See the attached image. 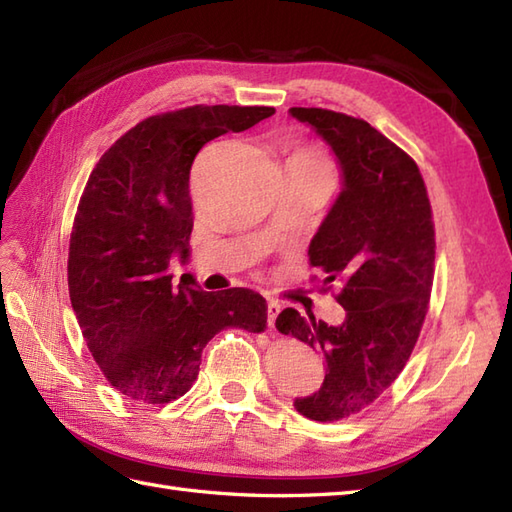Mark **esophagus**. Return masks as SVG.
Returning a JSON list of instances; mask_svg holds the SVG:
<instances>
[{"instance_id":"1","label":"esophagus","mask_w":512,"mask_h":512,"mask_svg":"<svg viewBox=\"0 0 512 512\" xmlns=\"http://www.w3.org/2000/svg\"><path fill=\"white\" fill-rule=\"evenodd\" d=\"M279 312H281V303L275 301V299H268V325H270V328H275V321L279 317Z\"/></svg>"}]
</instances>
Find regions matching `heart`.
I'll return each instance as SVG.
<instances>
[{
  "label": "heart",
  "mask_w": 512,
  "mask_h": 512,
  "mask_svg": "<svg viewBox=\"0 0 512 512\" xmlns=\"http://www.w3.org/2000/svg\"><path fill=\"white\" fill-rule=\"evenodd\" d=\"M288 167H314V169H328V165L319 158L310 154V151H297L295 156L290 158Z\"/></svg>",
  "instance_id": "heart-1"
}]
</instances>
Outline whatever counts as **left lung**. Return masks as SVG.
<instances>
[{
  "instance_id": "left-lung-1",
  "label": "left lung",
  "mask_w": 512,
  "mask_h": 512,
  "mask_svg": "<svg viewBox=\"0 0 512 512\" xmlns=\"http://www.w3.org/2000/svg\"><path fill=\"white\" fill-rule=\"evenodd\" d=\"M288 114L312 127L341 169V191L308 257L325 273L323 284L343 281L336 301L345 319L328 325L295 308L277 317L281 334L297 336L325 361L321 389L295 398V409L334 422L372 405L409 361L431 297L436 233L418 165L378 129L321 107Z\"/></svg>"
}]
</instances>
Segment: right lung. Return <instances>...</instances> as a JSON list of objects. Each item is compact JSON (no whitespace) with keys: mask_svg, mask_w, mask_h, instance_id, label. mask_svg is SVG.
<instances>
[{"mask_svg":"<svg viewBox=\"0 0 512 512\" xmlns=\"http://www.w3.org/2000/svg\"><path fill=\"white\" fill-rule=\"evenodd\" d=\"M273 114V107L195 105L151 116L90 173L70 237V301L94 361L129 400L180 398L217 332L266 328L259 292H204L191 275L176 286L169 266L191 257L189 173L198 151Z\"/></svg>","mask_w":512,"mask_h":512,"instance_id":"right-lung-1","label":"right lung"}]
</instances>
